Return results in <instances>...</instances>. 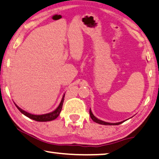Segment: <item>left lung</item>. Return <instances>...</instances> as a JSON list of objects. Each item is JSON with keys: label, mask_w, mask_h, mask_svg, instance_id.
<instances>
[{"label": "left lung", "mask_w": 159, "mask_h": 159, "mask_svg": "<svg viewBox=\"0 0 159 159\" xmlns=\"http://www.w3.org/2000/svg\"><path fill=\"white\" fill-rule=\"evenodd\" d=\"M89 114H90V116H91V118L94 120V122L97 123V124H102V125H119V124H122L124 121H121V122H118V123H107V122H105V121H102V120L98 119V118H97L95 116L93 115V113H92V111H91V109L89 110Z\"/></svg>", "instance_id": "8db88e82"}]
</instances>
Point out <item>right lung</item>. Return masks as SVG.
Returning a JSON list of instances; mask_svg holds the SVG:
<instances>
[{
	"label": "right lung",
	"instance_id": "obj_1",
	"mask_svg": "<svg viewBox=\"0 0 159 159\" xmlns=\"http://www.w3.org/2000/svg\"><path fill=\"white\" fill-rule=\"evenodd\" d=\"M64 98H65V94L63 95L62 101H61L60 104L59 105L57 108L55 110V111L52 112V113H49L47 114H43V115H33V114H30V113H27V112H26V111H23V110L21 109L20 107H19L16 105H16V107L18 108L19 111L21 112V113H22V114H24L25 116H26L27 117L31 118V119L36 120V121H50V120H54L55 118H57L59 115H60L61 110H62V105H63V102H64Z\"/></svg>",
	"mask_w": 159,
	"mask_h": 159
}]
</instances>
